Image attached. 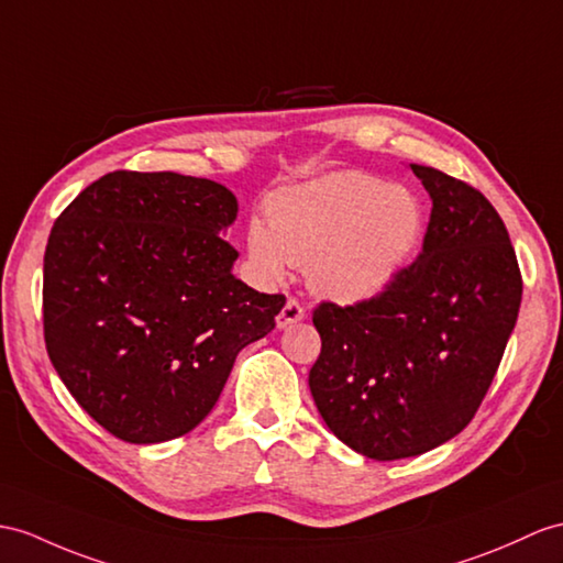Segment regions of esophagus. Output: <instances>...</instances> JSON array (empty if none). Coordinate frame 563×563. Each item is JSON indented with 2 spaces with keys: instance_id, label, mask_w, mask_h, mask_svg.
<instances>
[{
  "instance_id": "34e87169",
  "label": "esophagus",
  "mask_w": 563,
  "mask_h": 563,
  "mask_svg": "<svg viewBox=\"0 0 563 563\" xmlns=\"http://www.w3.org/2000/svg\"><path fill=\"white\" fill-rule=\"evenodd\" d=\"M303 318H306L303 306H300L296 298H289V300H286V303H284V308L279 310V314H277V327L284 329V327H289V324H294V322H300Z\"/></svg>"
}]
</instances>
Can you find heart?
Returning <instances> with one entry per match:
<instances>
[{
  "label": "heart",
  "instance_id": "1",
  "mask_svg": "<svg viewBox=\"0 0 563 563\" xmlns=\"http://www.w3.org/2000/svg\"><path fill=\"white\" fill-rule=\"evenodd\" d=\"M251 222L245 245L257 272L277 282L306 265L314 291L363 300L385 291L413 263L424 236V208L401 184L339 172L286 188Z\"/></svg>",
  "mask_w": 563,
  "mask_h": 563
}]
</instances>
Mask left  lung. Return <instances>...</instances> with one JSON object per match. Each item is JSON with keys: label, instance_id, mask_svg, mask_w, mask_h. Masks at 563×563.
Wrapping results in <instances>:
<instances>
[{"label": "left lung", "instance_id": "obj_1", "mask_svg": "<svg viewBox=\"0 0 563 563\" xmlns=\"http://www.w3.org/2000/svg\"><path fill=\"white\" fill-rule=\"evenodd\" d=\"M432 198L422 251L385 291L312 310L308 385L327 428L375 461L418 456L473 420L518 318L523 279L499 212L471 184L410 164Z\"/></svg>", "mask_w": 563, "mask_h": 563}]
</instances>
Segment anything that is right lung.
I'll list each match as a JSON object with an SVG mask.
<instances>
[{
  "label": "right lung",
  "instance_id": "right-lung-1",
  "mask_svg": "<svg viewBox=\"0 0 563 563\" xmlns=\"http://www.w3.org/2000/svg\"><path fill=\"white\" fill-rule=\"evenodd\" d=\"M236 198L176 172L104 174L57 217L45 251L49 361L86 413L131 444L190 432L284 294L231 274Z\"/></svg>",
  "mask_w": 563,
  "mask_h": 563
}]
</instances>
